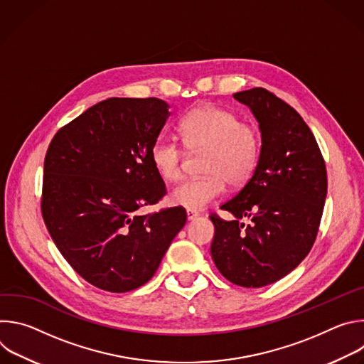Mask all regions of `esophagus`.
Instances as JSON below:
<instances>
[{
	"label": "esophagus",
	"mask_w": 364,
	"mask_h": 364,
	"mask_svg": "<svg viewBox=\"0 0 364 364\" xmlns=\"http://www.w3.org/2000/svg\"><path fill=\"white\" fill-rule=\"evenodd\" d=\"M186 213H187V219H188V220H194V219H197V218H198V213H197V212L187 210Z\"/></svg>",
	"instance_id": "1"
}]
</instances>
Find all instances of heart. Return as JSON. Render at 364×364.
<instances>
[{
	"mask_svg": "<svg viewBox=\"0 0 364 364\" xmlns=\"http://www.w3.org/2000/svg\"><path fill=\"white\" fill-rule=\"evenodd\" d=\"M184 145L203 152L204 177L190 178L174 187L168 200L187 210H201L220 197L226 181L243 186L256 170L261 152L257 129L219 107L205 105L188 112L177 127ZM151 163L166 181H177L183 173L184 151L167 138H159L151 146Z\"/></svg>",
	"mask_w": 364,
	"mask_h": 364,
	"instance_id": "b5f03b06",
	"label": "heart"
}]
</instances>
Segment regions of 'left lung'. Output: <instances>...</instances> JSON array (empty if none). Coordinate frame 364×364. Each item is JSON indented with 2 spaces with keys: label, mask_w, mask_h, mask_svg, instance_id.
Wrapping results in <instances>:
<instances>
[{
  "label": "left lung",
  "mask_w": 364,
  "mask_h": 364,
  "mask_svg": "<svg viewBox=\"0 0 364 364\" xmlns=\"http://www.w3.org/2000/svg\"><path fill=\"white\" fill-rule=\"evenodd\" d=\"M259 124L261 152L255 173L212 216V257L219 272L245 288L277 282L294 271L314 245L327 196L318 144L301 115L264 87L237 92ZM249 217L251 223H240Z\"/></svg>",
  "instance_id": "8db88e82"
}]
</instances>
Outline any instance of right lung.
I'll use <instances>...</instances> for the list:
<instances>
[{
	"instance_id": "obj_1",
	"label": "right lung",
	"mask_w": 364,
	"mask_h": 364,
	"mask_svg": "<svg viewBox=\"0 0 364 364\" xmlns=\"http://www.w3.org/2000/svg\"><path fill=\"white\" fill-rule=\"evenodd\" d=\"M157 97H109L51 139L41 213L69 265L89 284L128 292L148 282L183 229V207L141 215L167 190L151 146L171 112Z\"/></svg>"
}]
</instances>
